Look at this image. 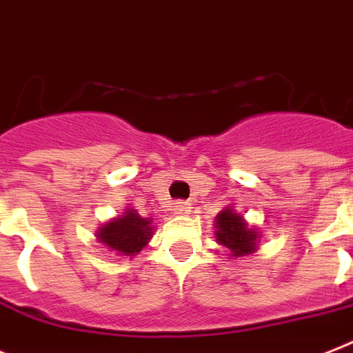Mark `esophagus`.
I'll list each match as a JSON object with an SVG mask.
<instances>
[{
  "label": "esophagus",
  "instance_id": "esophagus-1",
  "mask_svg": "<svg viewBox=\"0 0 353 353\" xmlns=\"http://www.w3.org/2000/svg\"><path fill=\"white\" fill-rule=\"evenodd\" d=\"M173 212L176 214V216H188L189 212H191V208H189L188 202H174L173 203Z\"/></svg>",
  "mask_w": 353,
  "mask_h": 353
}]
</instances>
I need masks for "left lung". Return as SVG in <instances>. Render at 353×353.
Listing matches in <instances>:
<instances>
[{
	"label": "left lung",
	"mask_w": 353,
	"mask_h": 353,
	"mask_svg": "<svg viewBox=\"0 0 353 353\" xmlns=\"http://www.w3.org/2000/svg\"><path fill=\"white\" fill-rule=\"evenodd\" d=\"M214 227H216V231H214L216 241L229 249L234 258H243V256L256 252L260 234L254 227H249L245 218L238 214L234 209L225 208L222 209V212H218Z\"/></svg>",
	"instance_id": "8db88e82"
}]
</instances>
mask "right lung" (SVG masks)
Returning a JSON list of instances; mask_svg holds the SVG:
<instances>
[{"mask_svg":"<svg viewBox=\"0 0 353 353\" xmlns=\"http://www.w3.org/2000/svg\"><path fill=\"white\" fill-rule=\"evenodd\" d=\"M151 218H142L135 209L128 208L122 216L112 218L110 222L99 227L97 240L115 250L119 256H135L148 245L153 236Z\"/></svg>","mask_w":353,"mask_h":353,"instance_id":"add662e5","label":"right lung"}]
</instances>
